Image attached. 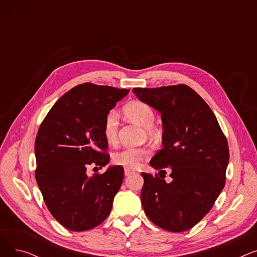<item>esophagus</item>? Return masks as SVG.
I'll use <instances>...</instances> for the list:
<instances>
[{
    "instance_id": "1",
    "label": "esophagus",
    "mask_w": 257,
    "mask_h": 257,
    "mask_svg": "<svg viewBox=\"0 0 257 257\" xmlns=\"http://www.w3.org/2000/svg\"><path fill=\"white\" fill-rule=\"evenodd\" d=\"M133 171L130 170V169H125V176H129L130 174H132Z\"/></svg>"
}]
</instances>
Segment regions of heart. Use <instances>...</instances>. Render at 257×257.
Wrapping results in <instances>:
<instances>
[{"instance_id":"b5f03b06","label":"heart","mask_w":257,"mask_h":257,"mask_svg":"<svg viewBox=\"0 0 257 257\" xmlns=\"http://www.w3.org/2000/svg\"><path fill=\"white\" fill-rule=\"evenodd\" d=\"M124 112L126 116L134 123L145 127V132L150 139L158 137V130L153 126L155 120V112L153 108L143 101H132L125 105ZM119 126L118 114L115 110H109L103 121V134L105 140L113 144L117 140ZM150 156V150L146 147L142 148H125L113 155V163L123 166L127 169H137L143 161Z\"/></svg>"}]
</instances>
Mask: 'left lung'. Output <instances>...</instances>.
I'll return each mask as SVG.
<instances>
[{
  "label": "left lung",
  "mask_w": 257,
  "mask_h": 257,
  "mask_svg": "<svg viewBox=\"0 0 257 257\" xmlns=\"http://www.w3.org/2000/svg\"><path fill=\"white\" fill-rule=\"evenodd\" d=\"M155 108L164 125L163 149L150 165L171 169L172 182L142 173V204L147 217L172 232L193 228L205 217L226 180L229 149L226 137L207 103L185 84L133 88Z\"/></svg>",
  "instance_id": "8db88e82"
}]
</instances>
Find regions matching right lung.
I'll return each instance as SVG.
<instances>
[{
	"label": "right lung",
	"mask_w": 257,
	"mask_h": 257,
	"mask_svg": "<svg viewBox=\"0 0 257 257\" xmlns=\"http://www.w3.org/2000/svg\"><path fill=\"white\" fill-rule=\"evenodd\" d=\"M128 92L79 84L54 104L39 126L34 146L36 182L51 214L72 231L89 230L111 211L124 168L113 166L90 177L86 170L109 163L104 117Z\"/></svg>",
	"instance_id": "obj_1"
}]
</instances>
